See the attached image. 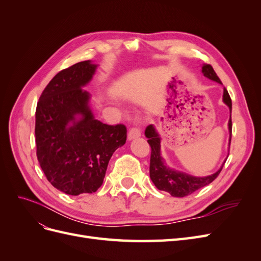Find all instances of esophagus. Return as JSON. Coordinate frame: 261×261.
Listing matches in <instances>:
<instances>
[{"mask_svg": "<svg viewBox=\"0 0 261 261\" xmlns=\"http://www.w3.org/2000/svg\"><path fill=\"white\" fill-rule=\"evenodd\" d=\"M140 135H141V132H140V129H139L138 127H132V128L128 130L127 138H128V140H132V139L138 138Z\"/></svg>", "mask_w": 261, "mask_h": 261, "instance_id": "1", "label": "esophagus"}]
</instances>
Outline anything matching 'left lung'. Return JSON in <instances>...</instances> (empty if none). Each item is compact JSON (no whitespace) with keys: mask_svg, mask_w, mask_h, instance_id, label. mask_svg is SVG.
Segmentation results:
<instances>
[{"mask_svg":"<svg viewBox=\"0 0 261 261\" xmlns=\"http://www.w3.org/2000/svg\"><path fill=\"white\" fill-rule=\"evenodd\" d=\"M202 74L213 82L222 84L218 75L216 74L215 69H213L212 66L209 64L202 65ZM223 102L228 107L230 112L232 113V100H231L230 94H228L225 88L223 89ZM228 132H230V144H231V138H232V118L231 117H230V121H228ZM145 135L148 138L147 140L148 144L150 145V147H151V155H150V168H149L150 178H151L152 183L158 189L167 192L171 194V196L173 197H185L195 193L196 191H198L199 188L212 183V181L218 177L220 172L222 171L225 161L222 164V167H221L216 173L203 177L192 176L189 174H186V173L172 170L165 165L163 158L161 156V151H160L161 138L152 125L147 126V128L145 130ZM228 149H230V145H228Z\"/></svg>","mask_w":261,"mask_h":261,"instance_id":"obj_1","label":"left lung"}]
</instances>
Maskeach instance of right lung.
<instances>
[{"instance_id": "right-lung-1", "label": "right lung", "mask_w": 261, "mask_h": 261, "mask_svg": "<svg viewBox=\"0 0 261 261\" xmlns=\"http://www.w3.org/2000/svg\"><path fill=\"white\" fill-rule=\"evenodd\" d=\"M91 61L76 63L46 85L36 109L37 158L59 191L78 196L98 191L110 159L126 143L125 125L94 118L90 94L82 89L96 73Z\"/></svg>"}]
</instances>
